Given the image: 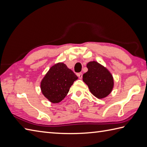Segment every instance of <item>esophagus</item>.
I'll return each mask as SVG.
<instances>
[{"mask_svg":"<svg viewBox=\"0 0 147 147\" xmlns=\"http://www.w3.org/2000/svg\"><path fill=\"white\" fill-rule=\"evenodd\" d=\"M77 76L79 77L80 79H81V78H83V74H82V73H79L77 74Z\"/></svg>","mask_w":147,"mask_h":147,"instance_id":"1","label":"esophagus"}]
</instances>
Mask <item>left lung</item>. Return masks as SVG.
<instances>
[{
  "label": "left lung",
  "instance_id": "8db88e82",
  "mask_svg": "<svg viewBox=\"0 0 147 147\" xmlns=\"http://www.w3.org/2000/svg\"><path fill=\"white\" fill-rule=\"evenodd\" d=\"M88 71L83 76V80L91 93L99 99L110 94L114 86L111 74L107 68L96 61H91L86 65Z\"/></svg>",
  "mask_w": 147,
  "mask_h": 147
}]
</instances>
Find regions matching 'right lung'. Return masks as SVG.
<instances>
[{
  "mask_svg": "<svg viewBox=\"0 0 147 147\" xmlns=\"http://www.w3.org/2000/svg\"><path fill=\"white\" fill-rule=\"evenodd\" d=\"M78 76L65 64L58 63L51 67L40 82L43 95L53 103L62 101Z\"/></svg>",
  "mask_w": 147,
  "mask_h": 147,
  "instance_id": "1",
  "label": "right lung"
}]
</instances>
